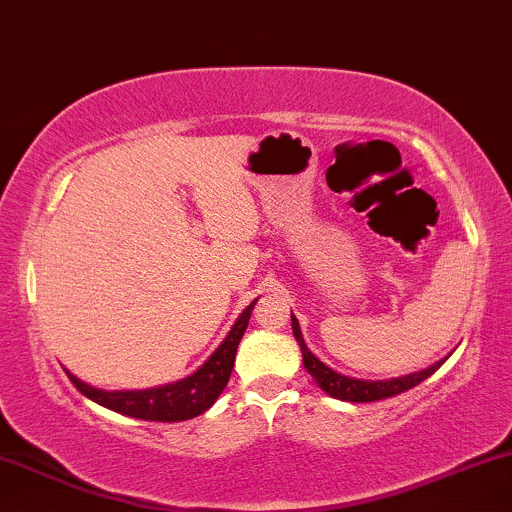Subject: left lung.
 I'll list each match as a JSON object with an SVG mask.
<instances>
[{"label": "left lung", "instance_id": "8db88e82", "mask_svg": "<svg viewBox=\"0 0 512 512\" xmlns=\"http://www.w3.org/2000/svg\"><path fill=\"white\" fill-rule=\"evenodd\" d=\"M290 321H293V335H295L297 345H300V349H302L304 368H307V373L312 375L314 383L319 385L321 390L333 399L357 401V404H364V401H380V399L394 397V394H401V392L411 390V387L423 383L425 378H430V375L435 373L446 359H449V357H444V359H439L437 364L423 368V371H416V373H409V375H399V378H390V380L349 378V375H342L338 371H333L331 366H326L319 357H316V354H312V349L307 347V342H304V338H302L300 323H297L295 314L290 316Z\"/></svg>", "mask_w": 512, "mask_h": 512}]
</instances>
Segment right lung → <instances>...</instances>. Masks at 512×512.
Returning a JSON list of instances; mask_svg holds the SVG:
<instances>
[{
	"label": "right lung",
	"mask_w": 512,
	"mask_h": 512,
	"mask_svg": "<svg viewBox=\"0 0 512 512\" xmlns=\"http://www.w3.org/2000/svg\"><path fill=\"white\" fill-rule=\"evenodd\" d=\"M252 300L243 314L238 316L234 326L226 338L222 340L215 352L210 354L208 361L177 383H167L148 390H101V387L87 385L66 368L68 378L80 390L84 397L96 401L99 406H106L122 416L139 418V420H155V423H179V420L196 418L205 413L215 404L219 394L224 392L226 383L231 378V368L236 361V349L241 342L245 328H248L250 314L255 309Z\"/></svg>",
	"instance_id": "1"
}]
</instances>
